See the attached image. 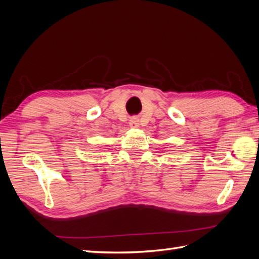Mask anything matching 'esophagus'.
I'll use <instances>...</instances> for the list:
<instances>
[{"label": "esophagus", "mask_w": 259, "mask_h": 259, "mask_svg": "<svg viewBox=\"0 0 259 259\" xmlns=\"http://www.w3.org/2000/svg\"><path fill=\"white\" fill-rule=\"evenodd\" d=\"M130 126L133 127V128H136V127L139 126V121H138V119H137L136 116L131 117V120H130Z\"/></svg>", "instance_id": "esophagus-1"}]
</instances>
